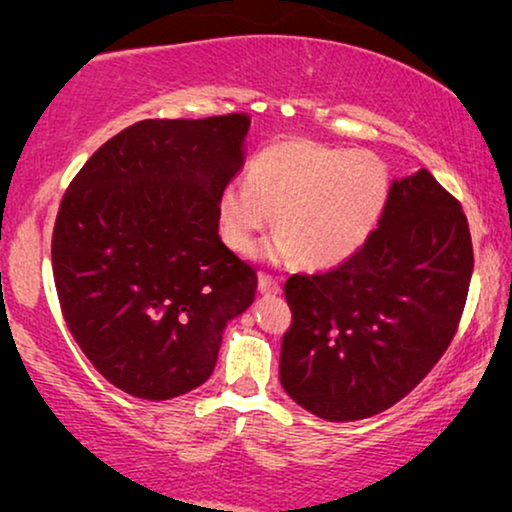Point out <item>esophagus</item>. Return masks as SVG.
<instances>
[{
    "label": "esophagus",
    "instance_id": "obj_1",
    "mask_svg": "<svg viewBox=\"0 0 512 512\" xmlns=\"http://www.w3.org/2000/svg\"><path fill=\"white\" fill-rule=\"evenodd\" d=\"M258 291L265 293V296H277L282 291V284L270 275H258Z\"/></svg>",
    "mask_w": 512,
    "mask_h": 512
}]
</instances>
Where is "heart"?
<instances>
[{"label": "heart", "instance_id": "1", "mask_svg": "<svg viewBox=\"0 0 512 512\" xmlns=\"http://www.w3.org/2000/svg\"><path fill=\"white\" fill-rule=\"evenodd\" d=\"M391 191L387 163L370 151L279 139L251 158L247 184L219 193L223 242L247 254L277 214L275 240L261 256L282 263L298 256L310 270H328L359 251L384 214Z\"/></svg>", "mask_w": 512, "mask_h": 512}]
</instances>
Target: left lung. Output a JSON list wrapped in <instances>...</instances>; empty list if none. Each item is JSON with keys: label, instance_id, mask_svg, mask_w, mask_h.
I'll return each mask as SVG.
<instances>
[{"label": "left lung", "instance_id": "1", "mask_svg": "<svg viewBox=\"0 0 512 512\" xmlns=\"http://www.w3.org/2000/svg\"><path fill=\"white\" fill-rule=\"evenodd\" d=\"M473 275L464 209L429 170L394 179L366 244L338 268L286 279V394L328 422L408 396L457 333Z\"/></svg>", "mask_w": 512, "mask_h": 512}]
</instances>
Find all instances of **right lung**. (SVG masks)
Instances as JSON below:
<instances>
[{
  "label": "right lung",
  "instance_id": "right-lung-1",
  "mask_svg": "<svg viewBox=\"0 0 512 512\" xmlns=\"http://www.w3.org/2000/svg\"><path fill=\"white\" fill-rule=\"evenodd\" d=\"M249 116L139 121L102 144L60 202L53 277L90 363L167 401L207 382L256 270L219 237V193L244 165Z\"/></svg>",
  "mask_w": 512,
  "mask_h": 512
}]
</instances>
